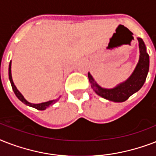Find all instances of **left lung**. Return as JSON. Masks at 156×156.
<instances>
[{
	"label": "left lung",
	"mask_w": 156,
	"mask_h": 156,
	"mask_svg": "<svg viewBox=\"0 0 156 156\" xmlns=\"http://www.w3.org/2000/svg\"><path fill=\"white\" fill-rule=\"evenodd\" d=\"M139 45V61L130 77L112 89L101 87L96 83L90 73H88L89 82L91 87L98 95L113 102H124L128 100L131 95L139 90L145 83L149 71V55L146 50L145 44L141 38H138Z\"/></svg>",
	"instance_id": "8db88e82"
}]
</instances>
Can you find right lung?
<instances>
[{"label": "right lung", "instance_id": "1", "mask_svg": "<svg viewBox=\"0 0 156 156\" xmlns=\"http://www.w3.org/2000/svg\"><path fill=\"white\" fill-rule=\"evenodd\" d=\"M9 81H10L11 86H12V88H13V90L14 94L16 95V96L18 98V100H21L22 102L24 103L25 104L28 105V106L32 107V108H35L38 109V110H45V109L48 108L49 106L54 104L58 100V99L53 100H50V101H48V102L41 103V104H31V103H29L27 100H26V99L23 97V95L19 92V90L17 89V87L14 85V83L13 82V79H12V74H11V61L9 62Z\"/></svg>", "mask_w": 156, "mask_h": 156}]
</instances>
